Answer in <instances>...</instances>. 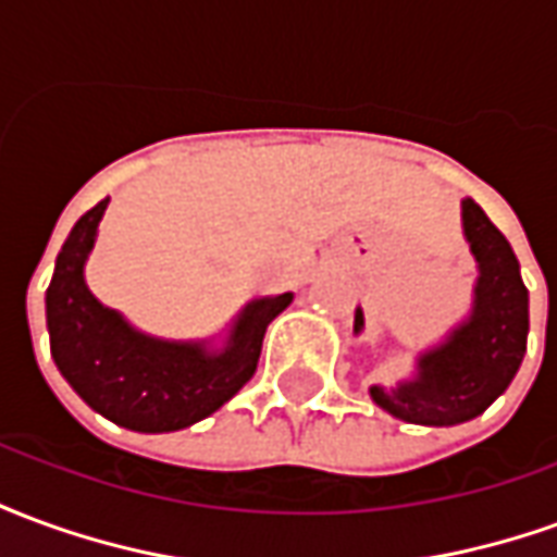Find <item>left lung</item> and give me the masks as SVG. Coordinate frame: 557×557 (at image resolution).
<instances>
[{"label": "left lung", "instance_id": "left-lung-1", "mask_svg": "<svg viewBox=\"0 0 557 557\" xmlns=\"http://www.w3.org/2000/svg\"><path fill=\"white\" fill-rule=\"evenodd\" d=\"M462 226L478 259L474 310L444 346L420 355L418 379L373 399L394 418L420 426H454L478 418L513 382L528 343V289L513 247L474 199L462 202ZM363 313H355L361 334Z\"/></svg>", "mask_w": 557, "mask_h": 557}]
</instances>
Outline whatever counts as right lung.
Segmentation results:
<instances>
[{
  "label": "right lung",
  "instance_id": "right-lung-1",
  "mask_svg": "<svg viewBox=\"0 0 557 557\" xmlns=\"http://www.w3.org/2000/svg\"><path fill=\"white\" fill-rule=\"evenodd\" d=\"M110 196L71 230L47 289L50 351L67 385L91 409L137 432L184 430L230 403L256 373L271 319L292 304V292L247 304L230 343L211 355L199 343H163L127 325L103 307L83 280V262Z\"/></svg>",
  "mask_w": 557,
  "mask_h": 557
}]
</instances>
